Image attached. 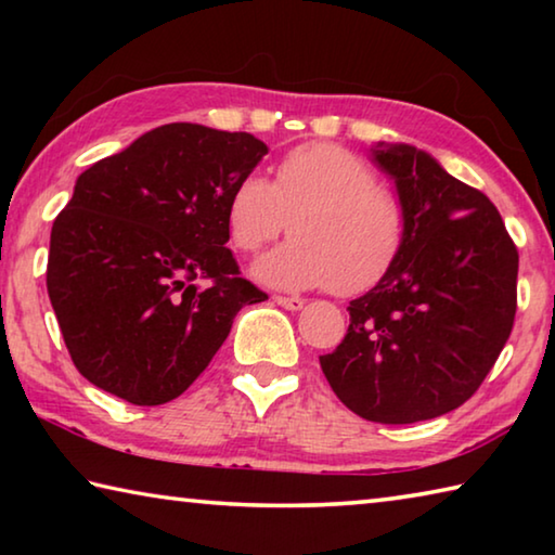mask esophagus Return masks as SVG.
Instances as JSON below:
<instances>
[{
    "label": "esophagus",
    "instance_id": "34e87169",
    "mask_svg": "<svg viewBox=\"0 0 555 555\" xmlns=\"http://www.w3.org/2000/svg\"><path fill=\"white\" fill-rule=\"evenodd\" d=\"M274 304H279L281 308H288V311H300L306 300L298 296H274Z\"/></svg>",
    "mask_w": 555,
    "mask_h": 555
}]
</instances>
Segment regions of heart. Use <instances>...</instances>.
<instances>
[{
	"instance_id": "1",
	"label": "heart",
	"mask_w": 555,
	"mask_h": 555,
	"mask_svg": "<svg viewBox=\"0 0 555 555\" xmlns=\"http://www.w3.org/2000/svg\"><path fill=\"white\" fill-rule=\"evenodd\" d=\"M286 222L294 237L261 259L257 274L286 288L331 286L340 296L379 284L409 234L399 193L379 183L367 158L331 142L291 149L274 181L247 173L234 183L228 198L234 249L259 251Z\"/></svg>"
}]
</instances>
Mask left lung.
Masks as SVG:
<instances>
[{"mask_svg":"<svg viewBox=\"0 0 555 555\" xmlns=\"http://www.w3.org/2000/svg\"><path fill=\"white\" fill-rule=\"evenodd\" d=\"M406 205L401 257L350 300V327L321 354L327 384L374 424H416L480 389L516 315L519 251L500 210L413 146L377 149Z\"/></svg>","mask_w":555,"mask_h":555,"instance_id":"8db88e82","label":"left lung"}]
</instances>
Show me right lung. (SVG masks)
Here are the masks:
<instances>
[{
    "mask_svg": "<svg viewBox=\"0 0 555 555\" xmlns=\"http://www.w3.org/2000/svg\"><path fill=\"white\" fill-rule=\"evenodd\" d=\"M264 154L247 131L176 121L80 173L46 286L88 382L137 406L181 397L240 308L267 298L224 247L232 188Z\"/></svg>",
    "mask_w": 555,
    "mask_h": 555,
    "instance_id": "add662e5",
    "label": "right lung"
}]
</instances>
